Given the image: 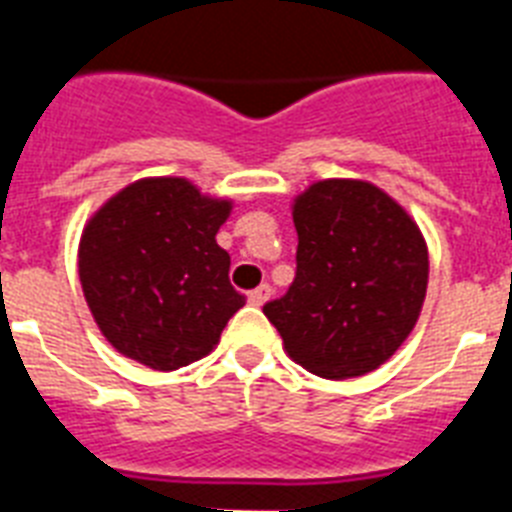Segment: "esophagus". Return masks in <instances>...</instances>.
Listing matches in <instances>:
<instances>
[{"mask_svg":"<svg viewBox=\"0 0 512 512\" xmlns=\"http://www.w3.org/2000/svg\"><path fill=\"white\" fill-rule=\"evenodd\" d=\"M268 297H271V287H268V284H260V287L249 292V303L265 305V303H268Z\"/></svg>","mask_w":512,"mask_h":512,"instance_id":"esophagus-1","label":"esophagus"}]
</instances>
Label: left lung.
Listing matches in <instances>:
<instances>
[{
	"instance_id": "8db88e82",
	"label": "left lung",
	"mask_w": 512,
	"mask_h": 512,
	"mask_svg": "<svg viewBox=\"0 0 512 512\" xmlns=\"http://www.w3.org/2000/svg\"><path fill=\"white\" fill-rule=\"evenodd\" d=\"M297 276L263 308L287 356L324 380L380 369L420 319L428 244L380 185L316 180L292 199Z\"/></svg>"
}]
</instances>
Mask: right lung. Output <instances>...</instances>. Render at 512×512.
Masks as SVG:
<instances>
[{"label":"right lung","instance_id":"obj_1","mask_svg":"<svg viewBox=\"0 0 512 512\" xmlns=\"http://www.w3.org/2000/svg\"><path fill=\"white\" fill-rule=\"evenodd\" d=\"M233 201L188 177H140L100 204L79 239V281L92 319L114 350L175 372L217 348L247 303L228 281L217 244Z\"/></svg>","mask_w":512,"mask_h":512}]
</instances>
